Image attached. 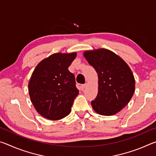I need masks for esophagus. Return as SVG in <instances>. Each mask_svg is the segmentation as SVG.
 <instances>
[{
	"label": "esophagus",
	"mask_w": 156,
	"mask_h": 156,
	"mask_svg": "<svg viewBox=\"0 0 156 156\" xmlns=\"http://www.w3.org/2000/svg\"><path fill=\"white\" fill-rule=\"evenodd\" d=\"M87 83H85V84H82L81 85V89H82V90H83V89L86 87V86H87Z\"/></svg>",
	"instance_id": "1"
}]
</instances>
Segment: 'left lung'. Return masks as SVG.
Here are the masks:
<instances>
[{
	"instance_id": "1",
	"label": "left lung",
	"mask_w": 156,
	"mask_h": 156,
	"mask_svg": "<svg viewBox=\"0 0 156 156\" xmlns=\"http://www.w3.org/2000/svg\"><path fill=\"white\" fill-rule=\"evenodd\" d=\"M83 54L98 76V92L91 101L92 107L100 115L115 114L129 103L135 91V79L131 69L109 49L85 51Z\"/></svg>"
}]
</instances>
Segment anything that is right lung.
Instances as JSON below:
<instances>
[{
    "label": "right lung",
    "mask_w": 156,
    "mask_h": 156,
    "mask_svg": "<svg viewBox=\"0 0 156 156\" xmlns=\"http://www.w3.org/2000/svg\"><path fill=\"white\" fill-rule=\"evenodd\" d=\"M76 57V52L56 53L43 59L34 70L29 94L37 112L47 119L60 120L71 112L79 91L68 67Z\"/></svg>",
    "instance_id": "add662e5"
}]
</instances>
